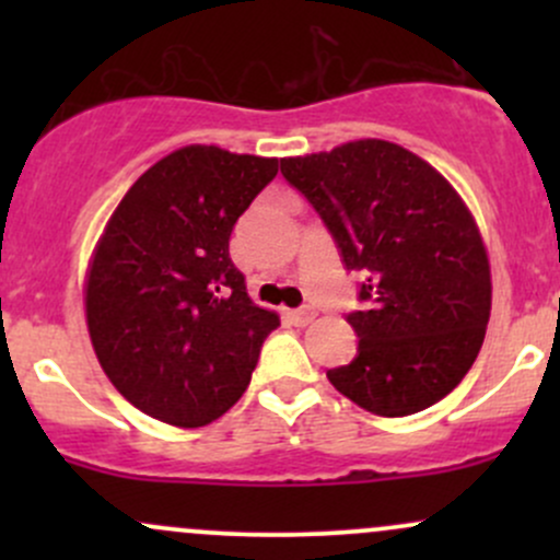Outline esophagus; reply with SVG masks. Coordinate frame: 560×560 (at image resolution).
I'll list each match as a JSON object with an SVG mask.
<instances>
[{
  "instance_id": "esophagus-1",
  "label": "esophagus",
  "mask_w": 560,
  "mask_h": 560,
  "mask_svg": "<svg viewBox=\"0 0 560 560\" xmlns=\"http://www.w3.org/2000/svg\"><path fill=\"white\" fill-rule=\"evenodd\" d=\"M287 318L292 320L294 326H307L313 318H316V311L313 307H298V311H287Z\"/></svg>"
}]
</instances>
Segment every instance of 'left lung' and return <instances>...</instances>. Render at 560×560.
I'll return each instance as SVG.
<instances>
[{
    "label": "left lung",
    "instance_id": "8db88e82",
    "mask_svg": "<svg viewBox=\"0 0 560 560\" xmlns=\"http://www.w3.org/2000/svg\"><path fill=\"white\" fill-rule=\"evenodd\" d=\"M313 205L347 271H361L363 311L347 313L358 352L326 371L376 416H410L450 395L485 342L490 262L458 191L427 160L382 139L281 160Z\"/></svg>",
    "mask_w": 560,
    "mask_h": 560
}]
</instances>
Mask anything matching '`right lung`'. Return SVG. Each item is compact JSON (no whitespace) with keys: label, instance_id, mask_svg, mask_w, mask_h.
Returning a JSON list of instances; mask_svg holds the SVG:
<instances>
[{"label":"right lung","instance_id":"1","mask_svg":"<svg viewBox=\"0 0 560 560\" xmlns=\"http://www.w3.org/2000/svg\"><path fill=\"white\" fill-rule=\"evenodd\" d=\"M276 173V158L191 144L139 176L107 221L86 279L89 337L141 413L205 427L247 389L279 316L249 300L229 240Z\"/></svg>","mask_w":560,"mask_h":560}]
</instances>
